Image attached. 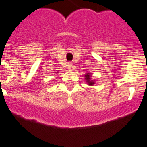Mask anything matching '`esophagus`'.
Segmentation results:
<instances>
[{
    "label": "esophagus",
    "mask_w": 147,
    "mask_h": 147,
    "mask_svg": "<svg viewBox=\"0 0 147 147\" xmlns=\"http://www.w3.org/2000/svg\"><path fill=\"white\" fill-rule=\"evenodd\" d=\"M69 67H70V68L72 67V64H71L70 62H69Z\"/></svg>",
    "instance_id": "esophagus-1"
}]
</instances>
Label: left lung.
<instances>
[{"instance_id": "8db88e82", "label": "left lung", "mask_w": 147, "mask_h": 147, "mask_svg": "<svg viewBox=\"0 0 147 147\" xmlns=\"http://www.w3.org/2000/svg\"><path fill=\"white\" fill-rule=\"evenodd\" d=\"M85 79H86L87 82H88V84H89V85H92L94 84L93 82H92V81H90V75H89V73H86V75H85Z\"/></svg>"}]
</instances>
